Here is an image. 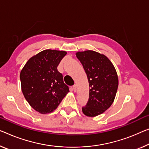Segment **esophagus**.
<instances>
[{
    "label": "esophagus",
    "instance_id": "34e87169",
    "mask_svg": "<svg viewBox=\"0 0 149 149\" xmlns=\"http://www.w3.org/2000/svg\"><path fill=\"white\" fill-rule=\"evenodd\" d=\"M72 88V91H74V92H76V91H77V85H76V84L73 85Z\"/></svg>",
    "mask_w": 149,
    "mask_h": 149
}]
</instances>
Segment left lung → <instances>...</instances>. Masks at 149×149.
I'll use <instances>...</instances> for the list:
<instances>
[{
  "instance_id": "left-lung-1",
  "label": "left lung",
  "mask_w": 149,
  "mask_h": 149,
  "mask_svg": "<svg viewBox=\"0 0 149 149\" xmlns=\"http://www.w3.org/2000/svg\"><path fill=\"white\" fill-rule=\"evenodd\" d=\"M89 83V98L82 107L86 116L94 117L103 113L114 102L118 86L116 69L111 61L99 52L94 51L77 52Z\"/></svg>"
}]
</instances>
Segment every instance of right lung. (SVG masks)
Returning <instances> with one entry per match:
<instances>
[{
    "mask_svg": "<svg viewBox=\"0 0 149 149\" xmlns=\"http://www.w3.org/2000/svg\"><path fill=\"white\" fill-rule=\"evenodd\" d=\"M67 52L47 49L32 56L20 71L21 89L27 102L40 114L55 110L69 92L57 70Z\"/></svg>",
    "mask_w": 149,
    "mask_h": 149,
    "instance_id": "obj_1",
    "label": "right lung"
}]
</instances>
